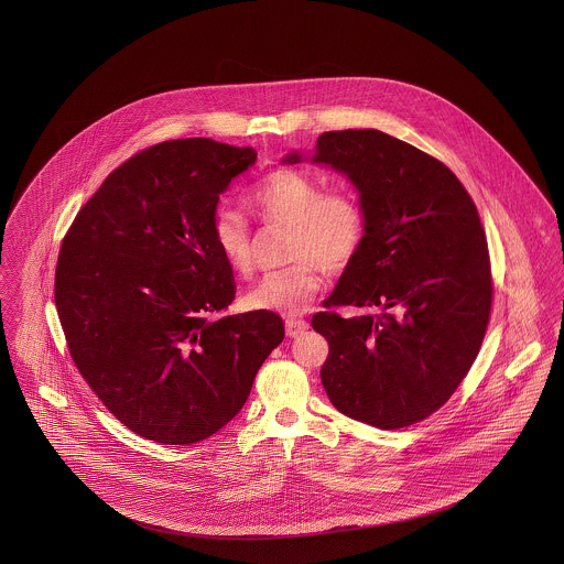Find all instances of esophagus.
<instances>
[{
	"mask_svg": "<svg viewBox=\"0 0 564 564\" xmlns=\"http://www.w3.org/2000/svg\"><path fill=\"white\" fill-rule=\"evenodd\" d=\"M306 329H308V323L304 322V319H294V317L285 319V332H288L290 338H297V336L304 334Z\"/></svg>",
	"mask_w": 564,
	"mask_h": 564,
	"instance_id": "esophagus-1",
	"label": "esophagus"
}]
</instances>
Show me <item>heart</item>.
Masks as SVG:
<instances>
[{"instance_id":"b5f03b06","label":"heart","mask_w":564,"mask_h":564,"mask_svg":"<svg viewBox=\"0 0 564 564\" xmlns=\"http://www.w3.org/2000/svg\"><path fill=\"white\" fill-rule=\"evenodd\" d=\"M247 205L267 224L290 226L288 258L294 264L272 270L245 295V306L260 313L297 315L322 290V269L343 272L366 241V209L349 188H327L319 175L274 169L245 194ZM215 247L228 269L253 270L249 224L239 212L221 207L212 224Z\"/></svg>"}]
</instances>
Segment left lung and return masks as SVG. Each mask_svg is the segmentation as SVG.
Instances as JSON below:
<instances>
[{
    "label": "left lung",
    "mask_w": 564,
    "mask_h": 564,
    "mask_svg": "<svg viewBox=\"0 0 564 564\" xmlns=\"http://www.w3.org/2000/svg\"><path fill=\"white\" fill-rule=\"evenodd\" d=\"M313 161L349 177L368 219L311 322L329 345L323 389L355 421L410 427L451 400L482 347L492 272L480 215L444 162L376 129L323 133ZM343 305L365 313L345 321Z\"/></svg>",
    "instance_id": "obj_1"
}]
</instances>
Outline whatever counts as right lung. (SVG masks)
Wrapping results in <instances>:
<instances>
[{
  "instance_id": "right-lung-1",
  "label": "right lung",
  "mask_w": 564,
  "mask_h": 564,
  "mask_svg": "<svg viewBox=\"0 0 564 564\" xmlns=\"http://www.w3.org/2000/svg\"><path fill=\"white\" fill-rule=\"evenodd\" d=\"M256 156L205 137L145 148L109 173L61 242L54 304L67 349L145 440L184 446L221 430L285 336L276 313L215 317L237 290L212 235L215 207Z\"/></svg>"
}]
</instances>
